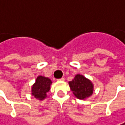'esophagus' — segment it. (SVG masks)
Wrapping results in <instances>:
<instances>
[{"label": "esophagus", "instance_id": "obj_1", "mask_svg": "<svg viewBox=\"0 0 125 125\" xmlns=\"http://www.w3.org/2000/svg\"><path fill=\"white\" fill-rule=\"evenodd\" d=\"M58 80H60V81H63V80H65V78H64V77H61V78L58 79Z\"/></svg>", "mask_w": 125, "mask_h": 125}]
</instances>
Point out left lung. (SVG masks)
<instances>
[{
	"mask_svg": "<svg viewBox=\"0 0 125 125\" xmlns=\"http://www.w3.org/2000/svg\"><path fill=\"white\" fill-rule=\"evenodd\" d=\"M69 85L70 90L78 99L84 100L93 94V85L84 76L77 75L72 81L69 82Z\"/></svg>",
	"mask_w": 125,
	"mask_h": 125,
	"instance_id": "1",
	"label": "left lung"
}]
</instances>
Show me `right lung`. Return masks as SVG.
Listing matches in <instances>:
<instances>
[{
    "label": "right lung",
    "instance_id": "add662e5",
    "mask_svg": "<svg viewBox=\"0 0 125 125\" xmlns=\"http://www.w3.org/2000/svg\"><path fill=\"white\" fill-rule=\"evenodd\" d=\"M52 84L51 80L48 77L38 76L35 83L32 88V94L39 100H42L47 95L46 93L50 90V86Z\"/></svg>",
    "mask_w": 125,
    "mask_h": 125
}]
</instances>
